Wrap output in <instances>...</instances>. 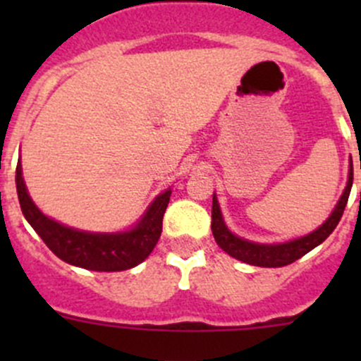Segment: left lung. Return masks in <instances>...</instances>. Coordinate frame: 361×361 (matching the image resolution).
<instances>
[{"mask_svg":"<svg viewBox=\"0 0 361 361\" xmlns=\"http://www.w3.org/2000/svg\"><path fill=\"white\" fill-rule=\"evenodd\" d=\"M353 187V160L349 159V173H348V183H345L344 192H342L341 199H338L337 206L330 213V216L319 225L316 231L311 234L302 235V238L290 239L286 243H274V245H264V243H253L245 238H239L231 228L227 227L221 214L220 204H218L216 194H213V207H211V231H213L214 241L220 246L225 253L231 257L238 258V260L245 262V264L257 265V267H283V265L293 264L305 253L314 250L316 246L322 245L326 238L334 232L337 227L338 220H341L342 213L348 204L349 192Z\"/></svg>","mask_w":361,"mask_h":361,"instance_id":"1","label":"left lung"}]
</instances>
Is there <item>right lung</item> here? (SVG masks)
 I'll return each instance as SVG.
<instances>
[{
    "mask_svg": "<svg viewBox=\"0 0 361 361\" xmlns=\"http://www.w3.org/2000/svg\"><path fill=\"white\" fill-rule=\"evenodd\" d=\"M16 185L24 218L52 253L66 264L97 272L127 271L148 258L162 232V218L171 197V188L157 195L129 231L87 232L59 224L38 209L25 188L20 159L17 162Z\"/></svg>",
    "mask_w": 361,
    "mask_h": 361,
    "instance_id": "right-lung-1",
    "label": "right lung"
}]
</instances>
